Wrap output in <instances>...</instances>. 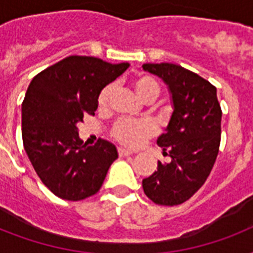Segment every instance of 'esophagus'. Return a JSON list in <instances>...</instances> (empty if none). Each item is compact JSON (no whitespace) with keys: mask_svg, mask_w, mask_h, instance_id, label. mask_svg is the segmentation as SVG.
<instances>
[{"mask_svg":"<svg viewBox=\"0 0 253 253\" xmlns=\"http://www.w3.org/2000/svg\"><path fill=\"white\" fill-rule=\"evenodd\" d=\"M118 154L119 156H130V155H132V152L130 150H126V148H118Z\"/></svg>","mask_w":253,"mask_h":253,"instance_id":"34e87169","label":"esophagus"}]
</instances>
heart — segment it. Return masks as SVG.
I'll use <instances>...</instances> for the list:
<instances>
[{
	"mask_svg": "<svg viewBox=\"0 0 253 253\" xmlns=\"http://www.w3.org/2000/svg\"><path fill=\"white\" fill-rule=\"evenodd\" d=\"M134 90L139 98L144 101V102H150L154 101L160 93V85L158 80H155L154 77L151 76H143L136 77L132 83ZM113 86L103 87V90L99 93L98 103L102 106L107 103L110 98ZM156 132V126L154 122H151L148 119H122L115 123L114 128H113V136L115 140H118L121 144L131 148L135 147H140L143 143L146 142L147 139L154 136Z\"/></svg>",
	"mask_w": 253,
	"mask_h": 253,
	"instance_id": "heart-1",
	"label": "heart"
}]
</instances>
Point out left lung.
<instances>
[{"instance_id":"8db88e82","label":"left lung","mask_w":253,"mask_h":253,"mask_svg":"<svg viewBox=\"0 0 253 253\" xmlns=\"http://www.w3.org/2000/svg\"><path fill=\"white\" fill-rule=\"evenodd\" d=\"M143 69L164 81L173 109L158 138L170 162H158V170L143 180V190L155 204L180 205L205 184L218 156L222 110L216 87L181 65L143 64Z\"/></svg>"}]
</instances>
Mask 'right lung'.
I'll return each mask as SVG.
<instances>
[{"mask_svg": "<svg viewBox=\"0 0 253 253\" xmlns=\"http://www.w3.org/2000/svg\"><path fill=\"white\" fill-rule=\"evenodd\" d=\"M128 63L69 56L34 77L22 102V139L42 182L67 201L98 192L118 151L98 139L86 146L77 132L84 115H94L99 93L121 76Z\"/></svg>", "mask_w": 253, "mask_h": 253, "instance_id": "1", "label": "right lung"}]
</instances>
